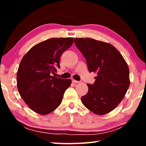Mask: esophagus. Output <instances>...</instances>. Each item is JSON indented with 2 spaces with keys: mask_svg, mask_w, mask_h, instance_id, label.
<instances>
[{
  "mask_svg": "<svg viewBox=\"0 0 146 146\" xmlns=\"http://www.w3.org/2000/svg\"><path fill=\"white\" fill-rule=\"evenodd\" d=\"M72 82H73V83H75V84H78V83H80V82H79V81L75 80V79H73V78H72Z\"/></svg>",
  "mask_w": 146,
  "mask_h": 146,
  "instance_id": "1",
  "label": "esophagus"
}]
</instances>
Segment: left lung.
Listing matches in <instances>:
<instances>
[{
  "mask_svg": "<svg viewBox=\"0 0 146 146\" xmlns=\"http://www.w3.org/2000/svg\"><path fill=\"white\" fill-rule=\"evenodd\" d=\"M90 72L97 74L95 83L81 98L86 108L95 114H107L117 107L129 87V70L120 53L111 44L90 38H75Z\"/></svg>",
  "mask_w": 146,
  "mask_h": 146,
  "instance_id": "8db88e82",
  "label": "left lung"
}]
</instances>
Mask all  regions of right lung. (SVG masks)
<instances>
[{
  "instance_id": "1",
  "label": "right lung",
  "mask_w": 146,
  "mask_h": 146,
  "mask_svg": "<svg viewBox=\"0 0 146 146\" xmlns=\"http://www.w3.org/2000/svg\"><path fill=\"white\" fill-rule=\"evenodd\" d=\"M73 38H52L36 44L22 58L17 73L19 93L28 107L45 115L60 104L71 79L52 76L60 68V58Z\"/></svg>"
}]
</instances>
